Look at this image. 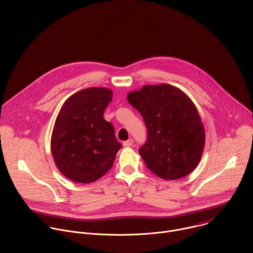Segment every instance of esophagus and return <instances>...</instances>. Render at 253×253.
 Masks as SVG:
<instances>
[{
  "instance_id": "obj_1",
  "label": "esophagus",
  "mask_w": 253,
  "mask_h": 253,
  "mask_svg": "<svg viewBox=\"0 0 253 253\" xmlns=\"http://www.w3.org/2000/svg\"><path fill=\"white\" fill-rule=\"evenodd\" d=\"M133 139L132 138H130V139H128L127 141H125V142H123V145L125 146V147H130V146H132L133 145Z\"/></svg>"
}]
</instances>
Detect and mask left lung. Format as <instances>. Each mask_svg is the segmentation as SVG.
Masks as SVG:
<instances>
[{
	"instance_id": "8db88e82",
	"label": "left lung",
	"mask_w": 253,
	"mask_h": 253,
	"mask_svg": "<svg viewBox=\"0 0 253 253\" xmlns=\"http://www.w3.org/2000/svg\"><path fill=\"white\" fill-rule=\"evenodd\" d=\"M143 117L147 141L139 153L148 169L164 180L192 173L205 147V128L193 101L170 84L146 85L127 95Z\"/></svg>"
}]
</instances>
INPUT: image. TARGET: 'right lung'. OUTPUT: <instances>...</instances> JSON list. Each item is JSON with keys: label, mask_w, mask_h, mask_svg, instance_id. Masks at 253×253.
<instances>
[{"label": "right lung", "mask_w": 253, "mask_h": 253, "mask_svg": "<svg viewBox=\"0 0 253 253\" xmlns=\"http://www.w3.org/2000/svg\"><path fill=\"white\" fill-rule=\"evenodd\" d=\"M112 91L90 87L71 95L62 105L51 135V154L57 169L69 180L89 184L113 165L122 145L114 127L103 118Z\"/></svg>", "instance_id": "add662e5"}]
</instances>
